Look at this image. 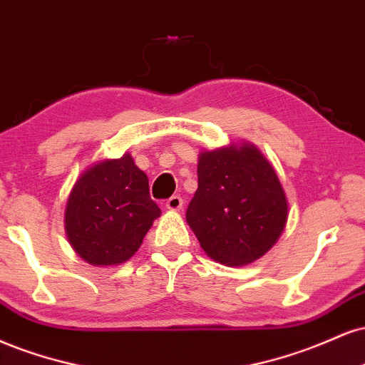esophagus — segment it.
I'll return each instance as SVG.
<instances>
[{
  "label": "esophagus",
  "instance_id": "34e87169",
  "mask_svg": "<svg viewBox=\"0 0 365 365\" xmlns=\"http://www.w3.org/2000/svg\"><path fill=\"white\" fill-rule=\"evenodd\" d=\"M165 207L167 210H170V212H179V210L182 208V198L181 196H170V198L165 201Z\"/></svg>",
  "mask_w": 365,
  "mask_h": 365
}]
</instances>
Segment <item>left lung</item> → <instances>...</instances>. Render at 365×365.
Returning <instances> with one entry per match:
<instances>
[{"mask_svg":"<svg viewBox=\"0 0 365 365\" xmlns=\"http://www.w3.org/2000/svg\"><path fill=\"white\" fill-rule=\"evenodd\" d=\"M289 218L280 179L250 141L198 155V190L186 222L203 251L225 267H244L275 246Z\"/></svg>","mask_w":365,"mask_h":365,"instance_id":"8db88e82","label":"left lung"}]
</instances>
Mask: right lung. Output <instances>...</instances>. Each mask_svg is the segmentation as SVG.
I'll return each instance as SVG.
<instances>
[{
    "label": "right lung",
    "mask_w": 365,
    "mask_h": 365,
    "mask_svg": "<svg viewBox=\"0 0 365 365\" xmlns=\"http://www.w3.org/2000/svg\"><path fill=\"white\" fill-rule=\"evenodd\" d=\"M160 208L148 178L130 153L93 162L73 184L64 230L73 251L92 267H118L138 251Z\"/></svg>",
    "instance_id": "right-lung-1"
}]
</instances>
